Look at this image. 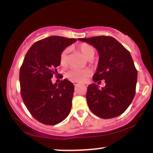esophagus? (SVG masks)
Wrapping results in <instances>:
<instances>
[{
    "mask_svg": "<svg viewBox=\"0 0 153 153\" xmlns=\"http://www.w3.org/2000/svg\"><path fill=\"white\" fill-rule=\"evenodd\" d=\"M74 85H75V86H78L79 85H80V83L78 82H74Z\"/></svg>",
    "mask_w": 153,
    "mask_h": 153,
    "instance_id": "34e87169",
    "label": "esophagus"
}]
</instances>
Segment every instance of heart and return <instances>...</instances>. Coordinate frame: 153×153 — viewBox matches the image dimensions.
I'll list each match as a JSON object with an SVG mask.
<instances>
[{
	"mask_svg": "<svg viewBox=\"0 0 153 153\" xmlns=\"http://www.w3.org/2000/svg\"><path fill=\"white\" fill-rule=\"evenodd\" d=\"M78 49L83 54V56L87 59L93 58L95 54L94 48L88 44H81L78 46ZM68 50L65 49L60 53V64L62 66H65L68 63ZM91 74V72L88 69H72L68 71L66 76L70 80L74 82H83Z\"/></svg>",
	"mask_w": 153,
	"mask_h": 153,
	"instance_id": "b5f03b06",
	"label": "heart"
}]
</instances>
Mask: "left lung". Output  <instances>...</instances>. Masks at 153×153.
<instances>
[{"label": "left lung", "instance_id": "left-lung-1", "mask_svg": "<svg viewBox=\"0 0 153 153\" xmlns=\"http://www.w3.org/2000/svg\"><path fill=\"white\" fill-rule=\"evenodd\" d=\"M93 46L99 53L94 82L105 81V86L100 89L92 83L88 87V105L96 116L104 119L120 116L128 108L134 97L137 70L129 51L114 37L96 36L79 38Z\"/></svg>", "mask_w": 153, "mask_h": 153}]
</instances>
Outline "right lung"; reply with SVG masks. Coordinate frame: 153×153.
Returning a JSON list of instances; mask_svg holds the SVG:
<instances>
[{"label": "right lung", "instance_id": "obj_1", "mask_svg": "<svg viewBox=\"0 0 153 153\" xmlns=\"http://www.w3.org/2000/svg\"><path fill=\"white\" fill-rule=\"evenodd\" d=\"M74 38L51 36L40 39L28 49L19 71L21 95L32 116L45 125H54L70 114L74 85L67 79L52 83L57 74L60 56Z\"/></svg>", "mask_w": 153, "mask_h": 153}]
</instances>
